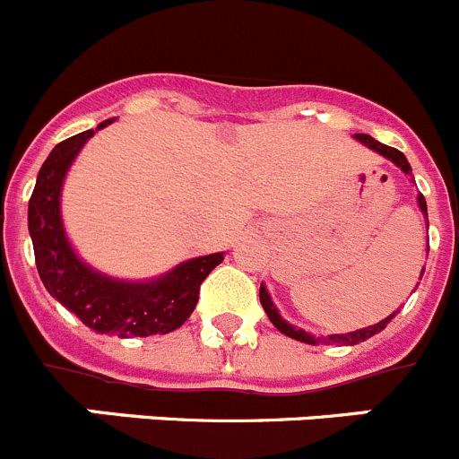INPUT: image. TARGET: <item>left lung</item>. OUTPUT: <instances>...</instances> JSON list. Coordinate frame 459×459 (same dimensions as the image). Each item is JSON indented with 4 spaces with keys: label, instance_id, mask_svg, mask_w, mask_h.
I'll list each match as a JSON object with an SVG mask.
<instances>
[{
    "label": "left lung",
    "instance_id": "8db88e82",
    "mask_svg": "<svg viewBox=\"0 0 459 459\" xmlns=\"http://www.w3.org/2000/svg\"><path fill=\"white\" fill-rule=\"evenodd\" d=\"M356 139H360V142H363L365 146L374 148V151L381 152L383 157H387V160L394 161L396 167H401V171H403V173H412V169H410L408 160H405V155L401 151H396V148L385 146V143L377 142V139L369 137V134H356ZM417 200H419V207H421L423 216H426V222H429V209H426V198H423V195L419 194ZM259 299H261V307H264V311L268 313L270 322H273V325L277 326V329L281 331L283 335H288V338H292V340H299V342H307V344H317V342H322V344H333V342L335 344H356V342H363V340L372 338L374 333H378V331L385 329L387 322H390L392 317H394V316H390V317H387V320L378 322V325L368 326V329L351 331V333H335V335H326V338H316V335L307 333V331H302V329H295V326H290V325H288V322H283L281 316H279V313H277V308H274L273 299H270L268 290H265L264 286H261V290H259Z\"/></svg>",
    "mask_w": 459,
    "mask_h": 459
}]
</instances>
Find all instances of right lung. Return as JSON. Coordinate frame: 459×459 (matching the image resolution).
<instances>
[{"label": "right lung", "instance_id": "obj_1", "mask_svg": "<svg viewBox=\"0 0 459 459\" xmlns=\"http://www.w3.org/2000/svg\"><path fill=\"white\" fill-rule=\"evenodd\" d=\"M108 124L110 121H103L99 128ZM91 134L94 130H85L60 142L38 173L36 189L29 200V232L38 274L51 298L99 333L119 338L169 333L185 325L194 313L200 283L221 264L222 255L216 252L191 259L171 270L167 277L146 283L117 281L87 268L65 238L60 222V186L69 164Z\"/></svg>", "mask_w": 459, "mask_h": 459}]
</instances>
